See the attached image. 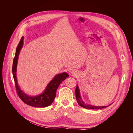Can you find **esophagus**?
I'll return each mask as SVG.
<instances>
[{"label":"esophagus","instance_id":"esophagus-1","mask_svg":"<svg viewBox=\"0 0 133 133\" xmlns=\"http://www.w3.org/2000/svg\"><path fill=\"white\" fill-rule=\"evenodd\" d=\"M71 73L74 76L76 75H77V71L75 70H71Z\"/></svg>","mask_w":133,"mask_h":133}]
</instances>
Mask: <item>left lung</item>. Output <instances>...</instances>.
Returning a JSON list of instances; mask_svg holds the SVG:
<instances>
[{
  "instance_id": "1",
  "label": "left lung",
  "mask_w": 133,
  "mask_h": 133,
  "mask_svg": "<svg viewBox=\"0 0 133 133\" xmlns=\"http://www.w3.org/2000/svg\"><path fill=\"white\" fill-rule=\"evenodd\" d=\"M75 96H76V99L77 100L78 103L80 106H81L84 108L88 109H100L105 108L108 107V106H102V107H98V106H94L90 105V104H85L84 103L81 98V96H80V93L78 85H76V89H75Z\"/></svg>"
}]
</instances>
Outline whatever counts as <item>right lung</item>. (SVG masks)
Here are the masks:
<instances>
[{"label": "right lung", "mask_w": 133, "mask_h": 133, "mask_svg": "<svg viewBox=\"0 0 133 133\" xmlns=\"http://www.w3.org/2000/svg\"><path fill=\"white\" fill-rule=\"evenodd\" d=\"M23 39L22 37L15 51V55L14 58L13 67H12V71H13V78L15 84V88L17 92L22 101L26 104L27 105L34 107L44 108L50 105L53 103L56 96V92L59 87V85L63 80L66 78L69 77L68 73H64L56 75L54 78L52 79L49 83L48 84L45 90L42 94L35 96H30L26 94L19 87L17 83V67L18 60V57L20 51L22 49L23 45Z\"/></svg>", "instance_id": "1"}]
</instances>
